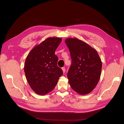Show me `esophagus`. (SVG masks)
Instances as JSON below:
<instances>
[{
    "mask_svg": "<svg viewBox=\"0 0 124 124\" xmlns=\"http://www.w3.org/2000/svg\"><path fill=\"white\" fill-rule=\"evenodd\" d=\"M62 71H63V73H64L65 72V67H62Z\"/></svg>",
    "mask_w": 124,
    "mask_h": 124,
    "instance_id": "obj_1",
    "label": "esophagus"
}]
</instances>
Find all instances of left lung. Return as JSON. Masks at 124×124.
I'll return each mask as SVG.
<instances>
[{
    "label": "left lung",
    "instance_id": "8db88e82",
    "mask_svg": "<svg viewBox=\"0 0 124 124\" xmlns=\"http://www.w3.org/2000/svg\"><path fill=\"white\" fill-rule=\"evenodd\" d=\"M72 63L67 73L69 83L75 92L86 95L92 92L99 81L102 62L97 51L77 38L65 40Z\"/></svg>",
    "mask_w": 124,
    "mask_h": 124
}]
</instances>
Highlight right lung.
I'll list each match as a JSON object with an SVG mask.
<instances>
[{"mask_svg":"<svg viewBox=\"0 0 124 124\" xmlns=\"http://www.w3.org/2000/svg\"><path fill=\"white\" fill-rule=\"evenodd\" d=\"M62 40L57 37L47 38L33 47L26 57L24 65L26 79L37 94L44 95L51 92L63 74L57 66L58 58L55 54Z\"/></svg>","mask_w":124,"mask_h":124,"instance_id":"obj_1","label":"right lung"}]
</instances>
